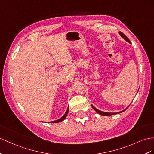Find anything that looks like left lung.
Wrapping results in <instances>:
<instances>
[{"label":"left lung","mask_w":154,"mask_h":154,"mask_svg":"<svg viewBox=\"0 0 154 154\" xmlns=\"http://www.w3.org/2000/svg\"><path fill=\"white\" fill-rule=\"evenodd\" d=\"M119 34H120V36L123 38L124 39H125L126 41L127 42H128L129 43H131L130 42V41H129V39L128 38V37L125 36V35L124 34H123L122 32H119ZM92 107H93V109L95 110V111L97 112V113H99L100 115H103V116H111V115H116V114H118V113H120V112H124V111H125V109H124V111H120V112H102V111H100V110H98V109H97L96 107H94V106L92 105ZM128 108V107H127V109Z\"/></svg>","instance_id":"1"}]
</instances>
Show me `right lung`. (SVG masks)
I'll return each mask as SVG.
<instances>
[{
    "label": "right lung",
    "instance_id": "obj_1",
    "mask_svg": "<svg viewBox=\"0 0 154 154\" xmlns=\"http://www.w3.org/2000/svg\"><path fill=\"white\" fill-rule=\"evenodd\" d=\"M68 109H68V110H67V111H66V113L64 114V115L62 117H61V118H60V119L57 120H54V121H53V122H51V123H58V122H62V121L64 120L65 119V118H66V117L67 116V115H68Z\"/></svg>",
    "mask_w": 154,
    "mask_h": 154
}]
</instances>
